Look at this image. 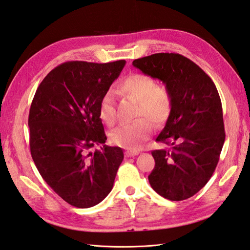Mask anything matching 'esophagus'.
<instances>
[{
	"mask_svg": "<svg viewBox=\"0 0 250 250\" xmlns=\"http://www.w3.org/2000/svg\"><path fill=\"white\" fill-rule=\"evenodd\" d=\"M138 153L139 152H137V151H126L125 152V156L126 157H133V156H136V155H138Z\"/></svg>",
	"mask_w": 250,
	"mask_h": 250,
	"instance_id": "34e87169",
	"label": "esophagus"
}]
</instances>
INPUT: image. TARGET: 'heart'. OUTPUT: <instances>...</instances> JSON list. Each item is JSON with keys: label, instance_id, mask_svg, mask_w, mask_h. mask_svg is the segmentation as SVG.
Wrapping results in <instances>:
<instances>
[{"label": "heart", "instance_id": "b5f03b06", "mask_svg": "<svg viewBox=\"0 0 250 250\" xmlns=\"http://www.w3.org/2000/svg\"><path fill=\"white\" fill-rule=\"evenodd\" d=\"M118 91L138 101V117L148 118L156 126L164 125L169 118L172 111L171 94L165 86H158L152 77L145 74L130 75L119 83ZM99 117L107 125L116 123V108L110 93L104 94L100 100ZM147 120L138 118L131 124L115 127L110 134L112 143L131 151L138 150L152 132V125Z\"/></svg>", "mask_w": 250, "mask_h": 250}]
</instances>
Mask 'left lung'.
Returning <instances> with one entry per match:
<instances>
[{
  "instance_id": "1",
  "label": "left lung",
  "mask_w": 250,
  "mask_h": 250,
  "mask_svg": "<svg viewBox=\"0 0 250 250\" xmlns=\"http://www.w3.org/2000/svg\"><path fill=\"white\" fill-rule=\"evenodd\" d=\"M145 75L159 79L172 97V111L156 140L149 175L153 190L170 201L197 193L212 176L225 142L222 102L213 81L180 54L159 53L133 61Z\"/></svg>"
}]
</instances>
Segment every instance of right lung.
Returning <instances> with one entry per match:
<instances>
[{
  "label": "right lung",
  "instance_id": "1",
  "mask_svg": "<svg viewBox=\"0 0 250 250\" xmlns=\"http://www.w3.org/2000/svg\"><path fill=\"white\" fill-rule=\"evenodd\" d=\"M125 65V60L60 64L43 79L31 102V157L48 186L77 208L104 200L124 161L119 146L92 148L106 140L100 100Z\"/></svg>",
  "mask_w": 250,
  "mask_h": 250
}]
</instances>
